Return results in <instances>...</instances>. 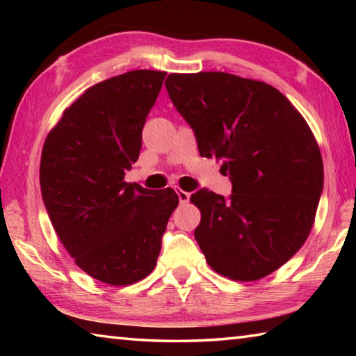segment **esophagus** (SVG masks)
<instances>
[{
    "label": "esophagus",
    "mask_w": 356,
    "mask_h": 356,
    "mask_svg": "<svg viewBox=\"0 0 356 356\" xmlns=\"http://www.w3.org/2000/svg\"><path fill=\"white\" fill-rule=\"evenodd\" d=\"M177 195H179V201H180V204H186V202L190 201V193H188V191L177 190Z\"/></svg>",
    "instance_id": "1"
}]
</instances>
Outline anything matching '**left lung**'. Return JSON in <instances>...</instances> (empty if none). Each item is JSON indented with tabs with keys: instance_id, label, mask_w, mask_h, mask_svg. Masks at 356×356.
<instances>
[{
	"instance_id": "obj_1",
	"label": "left lung",
	"mask_w": 356,
	"mask_h": 356,
	"mask_svg": "<svg viewBox=\"0 0 356 356\" xmlns=\"http://www.w3.org/2000/svg\"><path fill=\"white\" fill-rule=\"evenodd\" d=\"M168 94L195 130L201 156L222 161L229 200L202 188L195 238L216 273L257 281L308 238L323 188L316 136L286 95L226 72L170 74Z\"/></svg>"
}]
</instances>
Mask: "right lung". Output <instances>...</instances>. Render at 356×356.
Masks as SVG:
<instances>
[{
	"instance_id": "obj_1",
	"label": "right lung",
	"mask_w": 356,
	"mask_h": 356,
	"mask_svg": "<svg viewBox=\"0 0 356 356\" xmlns=\"http://www.w3.org/2000/svg\"><path fill=\"white\" fill-rule=\"evenodd\" d=\"M166 72L131 70L86 89L51 129L40 156V190L64 248L83 272L129 286L152 272L179 204L172 188L125 182Z\"/></svg>"
}]
</instances>
